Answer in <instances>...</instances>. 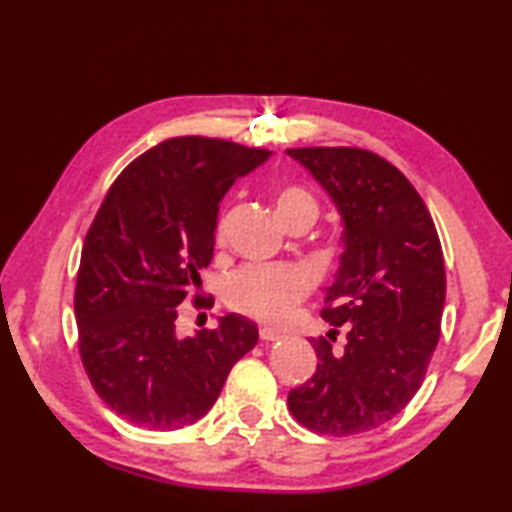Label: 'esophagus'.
Returning a JSON list of instances; mask_svg holds the SVG:
<instances>
[{"label": "esophagus", "mask_w": 512, "mask_h": 512, "mask_svg": "<svg viewBox=\"0 0 512 512\" xmlns=\"http://www.w3.org/2000/svg\"><path fill=\"white\" fill-rule=\"evenodd\" d=\"M282 336L280 334H275V332H271V329L268 327H262L259 329V341H264V343H275V341H280Z\"/></svg>", "instance_id": "1"}]
</instances>
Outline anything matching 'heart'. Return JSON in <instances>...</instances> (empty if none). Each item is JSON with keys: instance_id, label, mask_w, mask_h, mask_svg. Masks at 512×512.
Wrapping results in <instances>:
<instances>
[{"instance_id": "1", "label": "heart", "mask_w": 512, "mask_h": 512, "mask_svg": "<svg viewBox=\"0 0 512 512\" xmlns=\"http://www.w3.org/2000/svg\"><path fill=\"white\" fill-rule=\"evenodd\" d=\"M275 210L287 225L296 216L318 214V203L305 187L287 185L275 196ZM225 237V219L216 223V241ZM309 293V277L296 266H248L225 284L232 309L266 325H282Z\"/></svg>"}]
</instances>
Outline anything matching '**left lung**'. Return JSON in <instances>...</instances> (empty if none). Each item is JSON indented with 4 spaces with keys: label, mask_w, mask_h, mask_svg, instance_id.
I'll list each match as a JSON object with an SVG mask.
<instances>
[{
    "label": "left lung",
    "mask_w": 512,
    "mask_h": 512,
    "mask_svg": "<svg viewBox=\"0 0 512 512\" xmlns=\"http://www.w3.org/2000/svg\"><path fill=\"white\" fill-rule=\"evenodd\" d=\"M332 196L343 255L320 311L329 339L311 341L316 372L289 393L302 427L352 436L395 418L418 393L440 339L443 248L427 205L404 173L354 146L287 149ZM349 332L341 355L338 327Z\"/></svg>",
    "instance_id": "obj_1"
}]
</instances>
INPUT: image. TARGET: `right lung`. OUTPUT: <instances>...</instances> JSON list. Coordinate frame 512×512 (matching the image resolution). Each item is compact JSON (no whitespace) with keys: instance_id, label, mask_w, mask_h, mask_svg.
<instances>
[{"instance_id":"right-lung-1","label":"right lung","mask_w":512,"mask_h":512,"mask_svg":"<svg viewBox=\"0 0 512 512\" xmlns=\"http://www.w3.org/2000/svg\"><path fill=\"white\" fill-rule=\"evenodd\" d=\"M271 151L216 137H171L108 189L85 237L74 311L94 391L131 424L173 431L212 409L257 325L228 314L180 339L176 318L212 262L219 203ZM194 296L196 307L212 305Z\"/></svg>"}]
</instances>
